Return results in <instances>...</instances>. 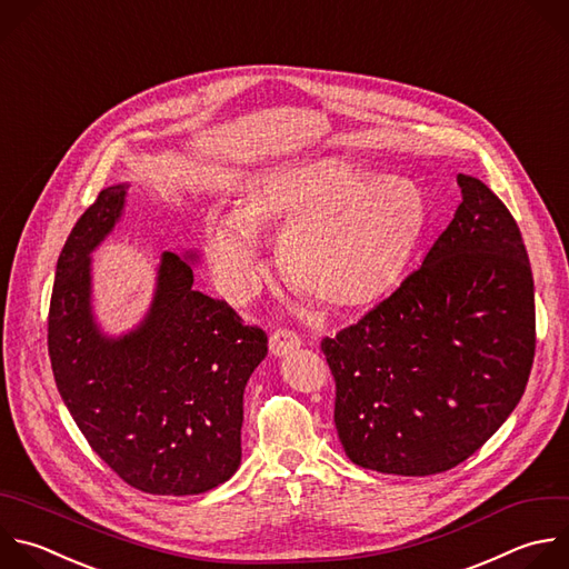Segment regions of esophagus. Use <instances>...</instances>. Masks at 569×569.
<instances>
[{
	"label": "esophagus",
	"mask_w": 569,
	"mask_h": 569,
	"mask_svg": "<svg viewBox=\"0 0 569 569\" xmlns=\"http://www.w3.org/2000/svg\"><path fill=\"white\" fill-rule=\"evenodd\" d=\"M299 346H301L299 335L292 332V330H288V328H279V330H274V332L270 335V352H272L274 357H283V355L292 352V350L299 348Z\"/></svg>",
	"instance_id": "34e87169"
}]
</instances>
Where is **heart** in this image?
I'll use <instances>...</instances> for the list:
<instances>
[{"instance_id": "1", "label": "heart", "mask_w": 569, "mask_h": 569, "mask_svg": "<svg viewBox=\"0 0 569 569\" xmlns=\"http://www.w3.org/2000/svg\"><path fill=\"white\" fill-rule=\"evenodd\" d=\"M429 223L422 189L405 176H375L337 156L274 167L250 182L234 214L208 221L214 279L234 301L263 283L257 232H280L286 277L328 308L387 297L407 272Z\"/></svg>"}]
</instances>
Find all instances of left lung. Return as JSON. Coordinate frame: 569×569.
I'll return each mask as SVG.
<instances>
[{"label":"left lung","instance_id":"8db88e82","mask_svg":"<svg viewBox=\"0 0 569 569\" xmlns=\"http://www.w3.org/2000/svg\"><path fill=\"white\" fill-rule=\"evenodd\" d=\"M462 203L425 263L355 326L321 341L346 456L431 476L476 453L520 402L536 348L520 230L491 189L458 173Z\"/></svg>","mask_w":569,"mask_h":569}]
</instances>
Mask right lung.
<instances>
[{
  "label": "right lung",
  "instance_id": "right-lung-1",
  "mask_svg": "<svg viewBox=\"0 0 569 569\" xmlns=\"http://www.w3.org/2000/svg\"><path fill=\"white\" fill-rule=\"evenodd\" d=\"M111 184L78 219L56 268L49 355L58 391L91 449L133 489L194 496L241 465L243 391L268 337L219 299L194 290V268L162 252L151 306L118 337L91 303V252L124 212ZM194 257V254H189Z\"/></svg>",
  "mask_w": 569,
  "mask_h": 569
}]
</instances>
